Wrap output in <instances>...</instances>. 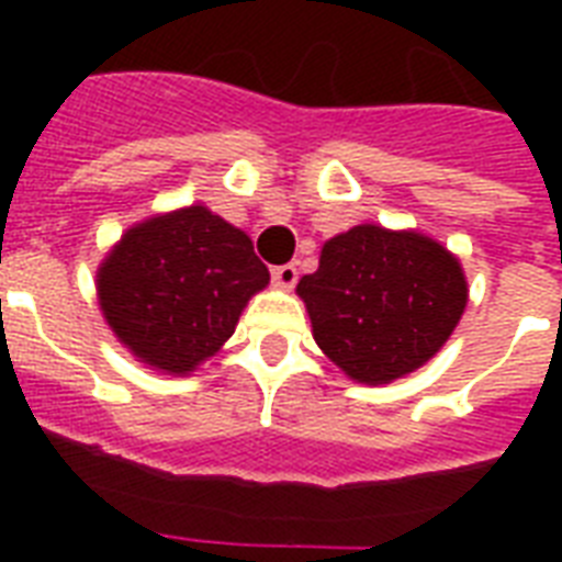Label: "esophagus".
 <instances>
[{
    "label": "esophagus",
    "instance_id": "esophagus-1",
    "mask_svg": "<svg viewBox=\"0 0 562 562\" xmlns=\"http://www.w3.org/2000/svg\"><path fill=\"white\" fill-rule=\"evenodd\" d=\"M297 265H280V268H273V282L280 289H294L297 285Z\"/></svg>",
    "mask_w": 562,
    "mask_h": 562
}]
</instances>
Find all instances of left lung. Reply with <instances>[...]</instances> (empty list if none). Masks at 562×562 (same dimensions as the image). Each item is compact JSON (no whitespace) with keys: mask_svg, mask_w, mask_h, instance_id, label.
I'll return each instance as SVG.
<instances>
[{"mask_svg":"<svg viewBox=\"0 0 562 562\" xmlns=\"http://www.w3.org/2000/svg\"><path fill=\"white\" fill-rule=\"evenodd\" d=\"M297 294L335 368L352 382L391 384L443 350L470 285L461 259L437 238L359 224L321 247Z\"/></svg>","mask_w":562,"mask_h":562,"instance_id":"left-lung-1","label":"left lung"}]
</instances>
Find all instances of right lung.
<instances>
[{"mask_svg":"<svg viewBox=\"0 0 562 562\" xmlns=\"http://www.w3.org/2000/svg\"><path fill=\"white\" fill-rule=\"evenodd\" d=\"M268 282L250 236L203 203L127 227L95 271L101 315L119 344L166 375L210 361Z\"/></svg>","mask_w":562,"mask_h":562,"instance_id":"right-lung-1","label":"right lung"}]
</instances>
